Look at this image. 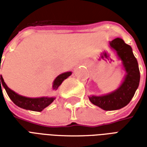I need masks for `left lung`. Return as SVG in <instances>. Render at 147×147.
Listing matches in <instances>:
<instances>
[{
	"label": "left lung",
	"mask_w": 147,
	"mask_h": 147,
	"mask_svg": "<svg viewBox=\"0 0 147 147\" xmlns=\"http://www.w3.org/2000/svg\"><path fill=\"white\" fill-rule=\"evenodd\" d=\"M109 45L121 61L126 75L119 87L113 91L102 95L88 97L92 104L105 111L117 110L126 106L138 89L140 80L139 64L133 54L131 47L120 38L109 42Z\"/></svg>",
	"instance_id": "obj_1"
}]
</instances>
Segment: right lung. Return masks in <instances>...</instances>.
Returning a JSON list of instances; mask_svg holds the SVG:
<instances>
[{"mask_svg":"<svg viewBox=\"0 0 147 147\" xmlns=\"http://www.w3.org/2000/svg\"><path fill=\"white\" fill-rule=\"evenodd\" d=\"M71 71H67L59 75L53 83V90H57L58 87L61 86V84L64 80H66L67 77L71 75ZM1 87H4L8 94V97L10 98L12 102L16 105L24 109L27 110L35 111V112H42L45 108L51 104L56 98L54 97H40V98H28L25 96H22L18 94L17 93L13 91L8 87L4 81L2 76L0 77V90L2 92Z\"/></svg>","mask_w":147,"mask_h":147,"instance_id":"1","label":"right lung"}]
</instances>
